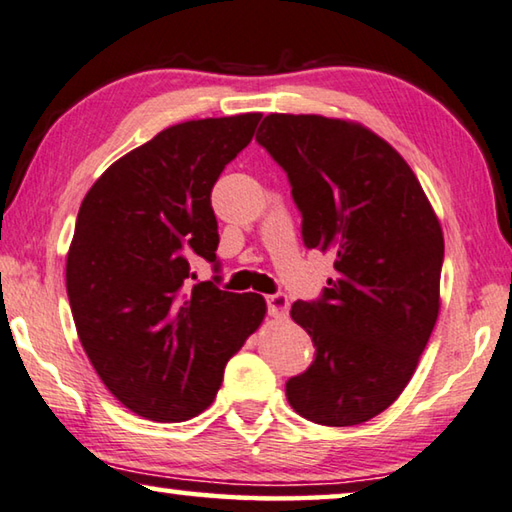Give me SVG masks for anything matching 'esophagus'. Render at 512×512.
<instances>
[{"label":"esophagus","instance_id":"obj_1","mask_svg":"<svg viewBox=\"0 0 512 512\" xmlns=\"http://www.w3.org/2000/svg\"><path fill=\"white\" fill-rule=\"evenodd\" d=\"M267 311L272 317H286L290 311V301L283 292H276V295L267 297Z\"/></svg>","mask_w":512,"mask_h":512}]
</instances>
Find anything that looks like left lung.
<instances>
[{
  "label": "left lung",
  "instance_id": "1",
  "mask_svg": "<svg viewBox=\"0 0 512 512\" xmlns=\"http://www.w3.org/2000/svg\"><path fill=\"white\" fill-rule=\"evenodd\" d=\"M256 140L288 174L304 245L335 258L322 299L292 304L315 360L286 397L315 424H363L404 392L438 320V215L397 149L363 124L270 113Z\"/></svg>",
  "mask_w": 512,
  "mask_h": 512
}]
</instances>
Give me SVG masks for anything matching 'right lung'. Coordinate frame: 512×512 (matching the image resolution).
<instances>
[{
    "instance_id": "1",
    "label": "right lung",
    "mask_w": 512,
    "mask_h": 512,
    "mask_svg": "<svg viewBox=\"0 0 512 512\" xmlns=\"http://www.w3.org/2000/svg\"><path fill=\"white\" fill-rule=\"evenodd\" d=\"M261 117L167 127L81 201L65 265L74 324L99 379L145 420L183 422L211 406L226 360L267 313L256 292L188 286L197 256L217 270L211 190Z\"/></svg>"
}]
</instances>
